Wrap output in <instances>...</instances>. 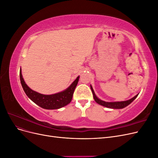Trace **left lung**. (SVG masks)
I'll return each instance as SVG.
<instances>
[{"label":"left lung","instance_id":"obj_1","mask_svg":"<svg viewBox=\"0 0 158 158\" xmlns=\"http://www.w3.org/2000/svg\"><path fill=\"white\" fill-rule=\"evenodd\" d=\"M90 88H91V89H92L93 96H94V100L95 101V102L98 103L99 105H101V106H104L106 107H108V108H111V109H123L124 107H127V106H128L129 104L131 103L134 101V100H135L136 98V97L138 96V94H137L136 95H135V97H133L131 99L127 100V101L117 102H106L102 101V100L99 99L96 96V95L95 94V92H94V89L92 87V85H90Z\"/></svg>","mask_w":158,"mask_h":158}]
</instances>
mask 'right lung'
<instances>
[{
    "label": "right lung",
    "instance_id": "right-lung-1",
    "mask_svg": "<svg viewBox=\"0 0 158 158\" xmlns=\"http://www.w3.org/2000/svg\"><path fill=\"white\" fill-rule=\"evenodd\" d=\"M80 76H78L70 86L65 90L52 95H44L32 90L23 80L22 70H20V78L22 86L27 96L37 106L45 109H57L70 103L74 89L78 84Z\"/></svg>",
    "mask_w": 158,
    "mask_h": 158
}]
</instances>
